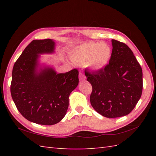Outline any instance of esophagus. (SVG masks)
<instances>
[{"instance_id":"34e87169","label":"esophagus","mask_w":156,"mask_h":156,"mask_svg":"<svg viewBox=\"0 0 156 156\" xmlns=\"http://www.w3.org/2000/svg\"><path fill=\"white\" fill-rule=\"evenodd\" d=\"M79 79H80V81H84L86 79V76H84V74H82V73H80V74H79Z\"/></svg>"}]
</instances>
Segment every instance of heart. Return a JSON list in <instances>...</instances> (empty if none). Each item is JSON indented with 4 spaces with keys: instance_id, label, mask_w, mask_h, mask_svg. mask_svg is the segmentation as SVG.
Returning a JSON list of instances; mask_svg holds the SVG:
<instances>
[{
    "instance_id": "obj_1",
    "label": "heart",
    "mask_w": 156,
    "mask_h": 156,
    "mask_svg": "<svg viewBox=\"0 0 156 156\" xmlns=\"http://www.w3.org/2000/svg\"><path fill=\"white\" fill-rule=\"evenodd\" d=\"M112 49L105 42L90 41L76 48L71 54L72 60L76 64H85L94 72L104 69L111 61Z\"/></svg>"
}]
</instances>
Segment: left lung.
Segmentation results:
<instances>
[{"instance_id":"obj_1","label":"left lung","mask_w":156,"mask_h":156,"mask_svg":"<svg viewBox=\"0 0 156 156\" xmlns=\"http://www.w3.org/2000/svg\"><path fill=\"white\" fill-rule=\"evenodd\" d=\"M112 57L101 71H85L92 87L90 101L99 114L107 118L130 113L140 100L143 89L142 69L128 46L112 39Z\"/></svg>"}]
</instances>
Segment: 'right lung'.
Wrapping results in <instances>:
<instances>
[{"mask_svg":"<svg viewBox=\"0 0 156 156\" xmlns=\"http://www.w3.org/2000/svg\"><path fill=\"white\" fill-rule=\"evenodd\" d=\"M55 49L53 39L32 41L12 69V100L23 117L39 125H55L65 117L69 94L78 85L77 69L58 74L41 62V55L54 54Z\"/></svg>","mask_w":156,"mask_h":156,"instance_id":"right-lung-1","label":"right lung"}]
</instances>
